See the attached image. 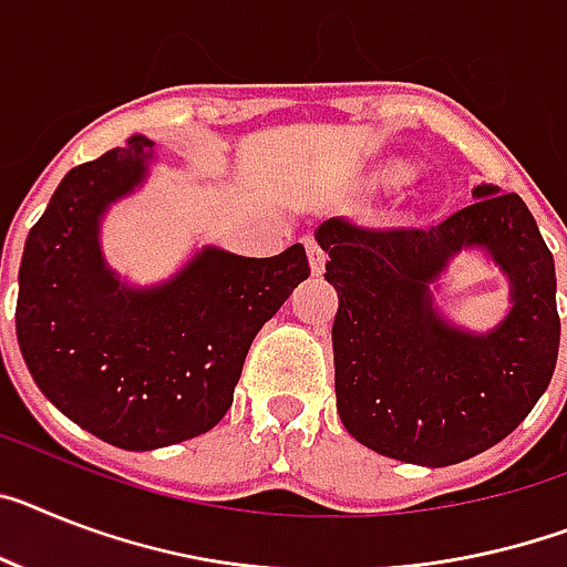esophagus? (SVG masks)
Wrapping results in <instances>:
<instances>
[{"label":"esophagus","mask_w":567,"mask_h":567,"mask_svg":"<svg viewBox=\"0 0 567 567\" xmlns=\"http://www.w3.org/2000/svg\"><path fill=\"white\" fill-rule=\"evenodd\" d=\"M306 250H308V259H311V270L320 276L322 268H326V250H322L320 241L313 239V236H306Z\"/></svg>","instance_id":"obj_1"}]
</instances>
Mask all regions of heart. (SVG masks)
<instances>
[{
    "label": "heart",
    "instance_id": "1",
    "mask_svg": "<svg viewBox=\"0 0 567 567\" xmlns=\"http://www.w3.org/2000/svg\"><path fill=\"white\" fill-rule=\"evenodd\" d=\"M406 175H409L406 166H392V169H389V181H392V184H401V181H406Z\"/></svg>",
    "mask_w": 567,
    "mask_h": 567
}]
</instances>
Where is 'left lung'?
<instances>
[{
	"instance_id": "8db88e82",
	"label": "left lung",
	"mask_w": 567,
	"mask_h": 567,
	"mask_svg": "<svg viewBox=\"0 0 567 567\" xmlns=\"http://www.w3.org/2000/svg\"><path fill=\"white\" fill-rule=\"evenodd\" d=\"M435 227L328 218L317 241L337 288L334 389L342 426L374 453L450 467L496 446L548 389L559 354L554 256L527 204L498 187ZM484 246L512 279L514 308L473 336L434 311L429 288L453 255Z\"/></svg>"
}]
</instances>
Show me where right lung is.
<instances>
[{"mask_svg":"<svg viewBox=\"0 0 567 567\" xmlns=\"http://www.w3.org/2000/svg\"><path fill=\"white\" fill-rule=\"evenodd\" d=\"M152 146L132 135L130 146L74 166L19 265L17 340L28 372L65 417L121 450L213 430L259 328L311 274L302 245L270 259L204 247L169 282L123 285L100 254V216L144 184Z\"/></svg>","mask_w":567,"mask_h":567,"instance_id":"right-lung-1","label":"right lung"}]
</instances>
